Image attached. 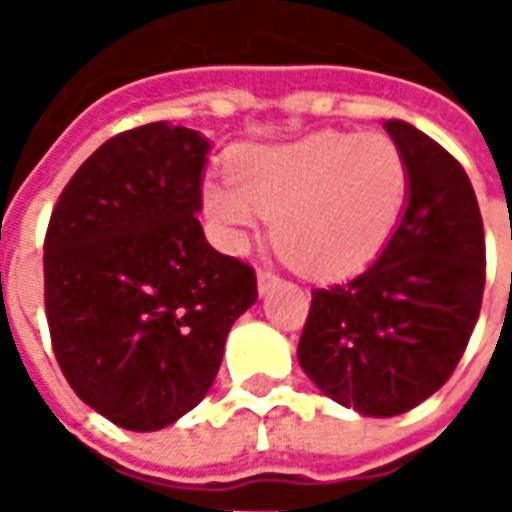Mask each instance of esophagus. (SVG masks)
Segmentation results:
<instances>
[{"instance_id": "obj_1", "label": "esophagus", "mask_w": 512, "mask_h": 512, "mask_svg": "<svg viewBox=\"0 0 512 512\" xmlns=\"http://www.w3.org/2000/svg\"><path fill=\"white\" fill-rule=\"evenodd\" d=\"M277 282L279 277L274 274V271H268V268H260V271H257V290H260V293H268V290L274 288Z\"/></svg>"}]
</instances>
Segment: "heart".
I'll use <instances>...</instances> for the list:
<instances>
[{"instance_id":"b5f03b06","label":"heart","mask_w":512,"mask_h":512,"mask_svg":"<svg viewBox=\"0 0 512 512\" xmlns=\"http://www.w3.org/2000/svg\"><path fill=\"white\" fill-rule=\"evenodd\" d=\"M233 183L205 189L208 213L238 246L271 219L282 257L315 279H340L373 263L408 200V161L389 136L312 134L290 145L246 147Z\"/></svg>"}]
</instances>
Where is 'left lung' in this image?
I'll use <instances>...</instances> for the list:
<instances>
[{"label": "left lung", "instance_id": "obj_1", "mask_svg": "<svg viewBox=\"0 0 512 512\" xmlns=\"http://www.w3.org/2000/svg\"><path fill=\"white\" fill-rule=\"evenodd\" d=\"M408 205L373 266L312 290L299 362L323 395L367 417L411 411L447 384L480 318L485 235L458 158L403 120Z\"/></svg>", "mask_w": 512, "mask_h": 512}]
</instances>
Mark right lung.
Listing matches in <instances>:
<instances>
[{
  "instance_id": "add662e5",
  "label": "right lung",
  "mask_w": 512,
  "mask_h": 512,
  "mask_svg": "<svg viewBox=\"0 0 512 512\" xmlns=\"http://www.w3.org/2000/svg\"><path fill=\"white\" fill-rule=\"evenodd\" d=\"M208 139L147 123L73 172L43 241V304L62 376L126 430L172 425L208 395L255 268L216 252L202 208Z\"/></svg>"
}]
</instances>
